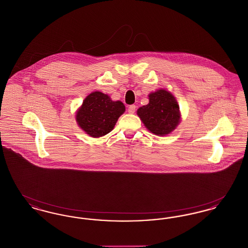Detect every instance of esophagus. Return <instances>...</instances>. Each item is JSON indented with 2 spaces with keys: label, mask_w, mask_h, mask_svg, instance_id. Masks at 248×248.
<instances>
[{
  "label": "esophagus",
  "mask_w": 248,
  "mask_h": 248,
  "mask_svg": "<svg viewBox=\"0 0 248 248\" xmlns=\"http://www.w3.org/2000/svg\"><path fill=\"white\" fill-rule=\"evenodd\" d=\"M136 108H137V107L135 106V105H130V106L128 107V112H129L130 114L135 113Z\"/></svg>",
  "instance_id": "1"
}]
</instances>
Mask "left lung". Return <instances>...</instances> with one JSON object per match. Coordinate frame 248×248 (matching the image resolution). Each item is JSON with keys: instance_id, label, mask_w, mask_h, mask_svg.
Segmentation results:
<instances>
[{"instance_id": "obj_1", "label": "left lung", "mask_w": 248, "mask_h": 248, "mask_svg": "<svg viewBox=\"0 0 248 248\" xmlns=\"http://www.w3.org/2000/svg\"><path fill=\"white\" fill-rule=\"evenodd\" d=\"M145 127L156 136L164 137L177 128L181 113L176 97L165 89L149 94V103L137 110Z\"/></svg>"}]
</instances>
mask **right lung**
<instances>
[{
    "mask_svg": "<svg viewBox=\"0 0 248 248\" xmlns=\"http://www.w3.org/2000/svg\"><path fill=\"white\" fill-rule=\"evenodd\" d=\"M124 111L125 107L122 101H113L108 94L94 91L83 99L76 111L75 120L84 133L96 139L113 129Z\"/></svg>",
    "mask_w": 248,
    "mask_h": 248,
    "instance_id": "right-lung-1",
    "label": "right lung"
}]
</instances>
